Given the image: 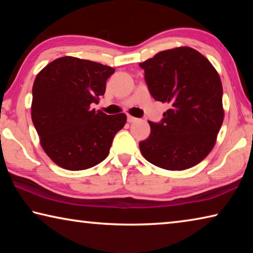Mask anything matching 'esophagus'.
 <instances>
[{
    "mask_svg": "<svg viewBox=\"0 0 253 253\" xmlns=\"http://www.w3.org/2000/svg\"><path fill=\"white\" fill-rule=\"evenodd\" d=\"M127 121L129 123H135V122L138 121V118L131 116V115H127Z\"/></svg>",
    "mask_w": 253,
    "mask_h": 253,
    "instance_id": "34e87169",
    "label": "esophagus"
}]
</instances>
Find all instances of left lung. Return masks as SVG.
I'll return each instance as SVG.
<instances>
[{
    "mask_svg": "<svg viewBox=\"0 0 253 253\" xmlns=\"http://www.w3.org/2000/svg\"><path fill=\"white\" fill-rule=\"evenodd\" d=\"M153 98L169 104L160 124L139 143L146 160L158 168L183 170L212 151L224 118L222 83L212 63L190 46L161 51L139 63Z\"/></svg>",
    "mask_w": 253,
    "mask_h": 253,
    "instance_id": "8db88e82",
    "label": "left lung"
}]
</instances>
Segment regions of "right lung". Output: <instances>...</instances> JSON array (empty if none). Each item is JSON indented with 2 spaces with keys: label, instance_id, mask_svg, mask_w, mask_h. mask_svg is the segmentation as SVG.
<instances>
[{
  "label": "right lung",
  "instance_id": "add662e5",
  "mask_svg": "<svg viewBox=\"0 0 253 253\" xmlns=\"http://www.w3.org/2000/svg\"><path fill=\"white\" fill-rule=\"evenodd\" d=\"M115 69L75 57L46 65L34 80L31 117L40 144L53 163L69 170L90 169L108 156L125 114L90 108L104 96Z\"/></svg>",
  "mask_w": 253,
  "mask_h": 253
}]
</instances>
